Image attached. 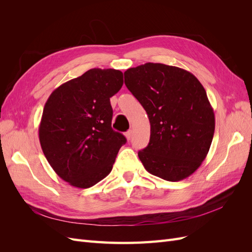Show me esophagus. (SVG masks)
I'll return each instance as SVG.
<instances>
[{
    "mask_svg": "<svg viewBox=\"0 0 252 252\" xmlns=\"http://www.w3.org/2000/svg\"><path fill=\"white\" fill-rule=\"evenodd\" d=\"M125 136H126V139L129 141L131 139V136H132V131L131 130H129V131H127L126 133H125Z\"/></svg>",
    "mask_w": 252,
    "mask_h": 252,
    "instance_id": "1",
    "label": "esophagus"
}]
</instances>
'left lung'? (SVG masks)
<instances>
[{
    "mask_svg": "<svg viewBox=\"0 0 252 252\" xmlns=\"http://www.w3.org/2000/svg\"><path fill=\"white\" fill-rule=\"evenodd\" d=\"M124 78L150 122L149 144L138 154L145 169L169 182L188 178L207 156L215 133L203 85L191 72L159 63L129 68Z\"/></svg>",
    "mask_w": 252,
    "mask_h": 252,
    "instance_id": "8db88e82",
    "label": "left lung"
}]
</instances>
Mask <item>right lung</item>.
<instances>
[{
    "mask_svg": "<svg viewBox=\"0 0 252 252\" xmlns=\"http://www.w3.org/2000/svg\"><path fill=\"white\" fill-rule=\"evenodd\" d=\"M123 73L94 68L52 91L39 127L41 147L61 179L89 188L110 173L125 136L111 128L110 97Z\"/></svg>",
    "mask_w": 252,
    "mask_h": 252,
    "instance_id": "right-lung-1",
    "label": "right lung"
}]
</instances>
